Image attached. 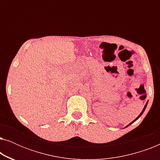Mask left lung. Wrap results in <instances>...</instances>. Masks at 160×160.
Masks as SVG:
<instances>
[{
  "label": "left lung",
  "instance_id": "1",
  "mask_svg": "<svg viewBox=\"0 0 160 160\" xmlns=\"http://www.w3.org/2000/svg\"><path fill=\"white\" fill-rule=\"evenodd\" d=\"M147 104H148V102H146V105H145V106H144V108H143V110H142V111H141V113H140V114L138 115V117L136 118V119H135V120H133V121H132V122H130V124H129L128 126H126V127H125V128H128V126H130L131 124H132V123H133V122H135V121H136V120H137L138 119V118H140V117H141V115H142V114H143V112H144V111H145V109H146V106H147Z\"/></svg>",
  "mask_w": 160,
  "mask_h": 160
}]
</instances>
